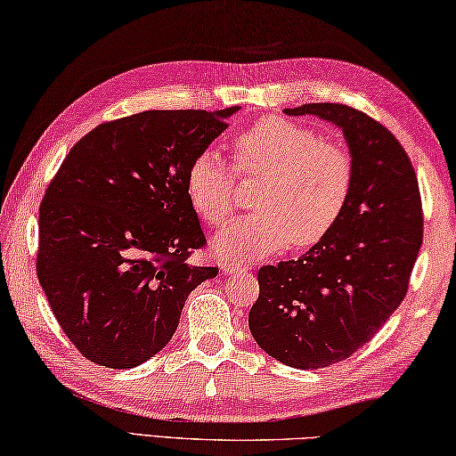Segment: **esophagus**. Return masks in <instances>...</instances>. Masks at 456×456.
Returning a JSON list of instances; mask_svg holds the SVG:
<instances>
[{
    "mask_svg": "<svg viewBox=\"0 0 456 456\" xmlns=\"http://www.w3.org/2000/svg\"><path fill=\"white\" fill-rule=\"evenodd\" d=\"M220 268L226 274H234V273H246L248 271V265H240V263H220Z\"/></svg>",
    "mask_w": 456,
    "mask_h": 456,
    "instance_id": "34e87169",
    "label": "esophagus"
}]
</instances>
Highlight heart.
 Masks as SVG:
<instances>
[{
	"instance_id": "b5f03b06",
	"label": "heart",
	"mask_w": 456,
	"mask_h": 456,
	"mask_svg": "<svg viewBox=\"0 0 456 456\" xmlns=\"http://www.w3.org/2000/svg\"><path fill=\"white\" fill-rule=\"evenodd\" d=\"M236 167L265 175L258 212L228 222L212 240L224 263H252L290 242L313 246L331 232L352 190V159L315 131L279 117L260 118L234 141ZM190 204L210 226L234 208V169L218 153L196 155L185 177Z\"/></svg>"
}]
</instances>
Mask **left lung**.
<instances>
[{"instance_id": "obj_1", "label": "left lung", "mask_w": 456, "mask_h": 456, "mask_svg": "<svg viewBox=\"0 0 456 456\" xmlns=\"http://www.w3.org/2000/svg\"><path fill=\"white\" fill-rule=\"evenodd\" d=\"M282 113L339 126L352 190L323 240L298 260L260 268L248 327L274 360L319 370L365 346L404 298L422 244L420 191L398 139L362 110L311 102Z\"/></svg>"}]
</instances>
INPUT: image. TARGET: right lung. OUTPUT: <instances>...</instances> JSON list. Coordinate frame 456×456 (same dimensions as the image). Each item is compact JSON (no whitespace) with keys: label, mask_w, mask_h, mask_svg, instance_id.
I'll list each match as a JSON object with an SVG mask.
<instances>
[{"label":"right lung","mask_w":456,"mask_h":456,"mask_svg":"<svg viewBox=\"0 0 456 456\" xmlns=\"http://www.w3.org/2000/svg\"><path fill=\"white\" fill-rule=\"evenodd\" d=\"M238 107L145 110L102 123L70 149L40 206L36 268L52 313L78 352L135 368L174 338L185 298L216 266L185 177Z\"/></svg>","instance_id":"right-lung-1"}]
</instances>
